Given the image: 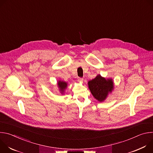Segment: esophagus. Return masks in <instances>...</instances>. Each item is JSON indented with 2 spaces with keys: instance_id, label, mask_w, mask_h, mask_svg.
<instances>
[{
  "instance_id": "34e87169",
  "label": "esophagus",
  "mask_w": 153,
  "mask_h": 153,
  "mask_svg": "<svg viewBox=\"0 0 153 153\" xmlns=\"http://www.w3.org/2000/svg\"><path fill=\"white\" fill-rule=\"evenodd\" d=\"M79 82H83V79L82 78H78V80H77Z\"/></svg>"
}]
</instances>
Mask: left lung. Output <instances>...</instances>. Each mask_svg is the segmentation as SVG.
<instances>
[{"label": "left lung", "mask_w": 153, "mask_h": 153, "mask_svg": "<svg viewBox=\"0 0 153 153\" xmlns=\"http://www.w3.org/2000/svg\"><path fill=\"white\" fill-rule=\"evenodd\" d=\"M88 88L93 97L99 102H103L108 97L109 94L114 90V82L112 78L102 77L98 74L88 82Z\"/></svg>", "instance_id": "8db88e82"}]
</instances>
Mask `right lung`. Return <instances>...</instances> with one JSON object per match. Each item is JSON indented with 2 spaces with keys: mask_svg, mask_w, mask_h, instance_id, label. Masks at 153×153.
<instances>
[{
  "mask_svg": "<svg viewBox=\"0 0 153 153\" xmlns=\"http://www.w3.org/2000/svg\"><path fill=\"white\" fill-rule=\"evenodd\" d=\"M57 85L60 93L62 94H65V91L67 88L68 83L62 80H59L57 82Z\"/></svg>",
  "mask_w": 153,
  "mask_h": 153,
  "instance_id": "right-lung-1",
  "label": "right lung"
}]
</instances>
